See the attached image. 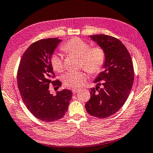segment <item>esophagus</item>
<instances>
[{"mask_svg": "<svg viewBox=\"0 0 153 153\" xmlns=\"http://www.w3.org/2000/svg\"><path fill=\"white\" fill-rule=\"evenodd\" d=\"M79 88H73L72 89V92H73V93L74 94H76L77 92H79Z\"/></svg>", "mask_w": 153, "mask_h": 153, "instance_id": "34e87169", "label": "esophagus"}]
</instances>
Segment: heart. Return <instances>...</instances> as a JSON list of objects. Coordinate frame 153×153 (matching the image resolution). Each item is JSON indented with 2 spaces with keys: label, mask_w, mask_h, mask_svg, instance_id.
<instances>
[{
  "label": "heart",
  "mask_w": 153,
  "mask_h": 153,
  "mask_svg": "<svg viewBox=\"0 0 153 153\" xmlns=\"http://www.w3.org/2000/svg\"><path fill=\"white\" fill-rule=\"evenodd\" d=\"M61 50L70 55L80 57V67L92 75L100 73L105 66L106 54L104 48L99 45L91 47L88 42L78 37L65 42L61 46ZM50 62L55 72L61 73L64 70L63 60L59 54H52ZM86 79V75L84 71H71L63 76V82L68 87L79 88L83 85Z\"/></svg>",
  "instance_id": "heart-1"
}]
</instances>
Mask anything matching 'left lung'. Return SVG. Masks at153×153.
<instances>
[{
  "label": "left lung",
  "instance_id": "8db88e82",
  "mask_svg": "<svg viewBox=\"0 0 153 153\" xmlns=\"http://www.w3.org/2000/svg\"><path fill=\"white\" fill-rule=\"evenodd\" d=\"M90 36L104 48L106 59L104 71L94 82L97 87L91 88V99L85 108L91 116L103 119L116 113L127 99L134 81L133 63L127 48L118 39L106 34Z\"/></svg>",
  "mask_w": 153,
  "mask_h": 153
}]
</instances>
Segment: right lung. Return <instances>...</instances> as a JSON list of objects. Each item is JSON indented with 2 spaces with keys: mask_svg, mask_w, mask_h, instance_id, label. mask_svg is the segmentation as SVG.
Listing matches in <instances>:
<instances>
[{
  "mask_svg": "<svg viewBox=\"0 0 153 153\" xmlns=\"http://www.w3.org/2000/svg\"><path fill=\"white\" fill-rule=\"evenodd\" d=\"M61 40L41 39L30 45L23 54L17 71L18 88L23 102L34 117L45 122L55 121L65 116L73 93L70 90L50 93L49 86H61L55 78L51 56Z\"/></svg>",
  "mask_w": 153,
  "mask_h": 153,
  "instance_id": "right-lung-1",
  "label": "right lung"
}]
</instances>
